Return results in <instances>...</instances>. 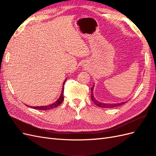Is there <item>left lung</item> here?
<instances>
[{
  "label": "left lung",
  "mask_w": 156,
  "mask_h": 156,
  "mask_svg": "<svg viewBox=\"0 0 156 156\" xmlns=\"http://www.w3.org/2000/svg\"><path fill=\"white\" fill-rule=\"evenodd\" d=\"M93 88H94V86L91 88V98L92 100L94 102L97 106L100 107V108H114V107H117L120 106V105L124 104L125 102H121V103H119V104H105V103H102V102H98V101H97L95 98L94 97V94H93Z\"/></svg>",
  "instance_id": "left-lung-1"
}]
</instances>
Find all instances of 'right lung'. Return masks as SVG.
I'll use <instances>...</instances> for the list:
<instances>
[{"mask_svg":"<svg viewBox=\"0 0 156 156\" xmlns=\"http://www.w3.org/2000/svg\"><path fill=\"white\" fill-rule=\"evenodd\" d=\"M66 80H65L64 83H63V87H62V90L61 94L59 97V98L55 102L50 104L48 106H32V108H33L34 109H37V110H50L52 109V108H56L57 106H60V105L62 104V102H63L64 100V83L66 82Z\"/></svg>","mask_w":156,"mask_h":156,"instance_id":"right-lung-1","label":"right lung"}]
</instances>
